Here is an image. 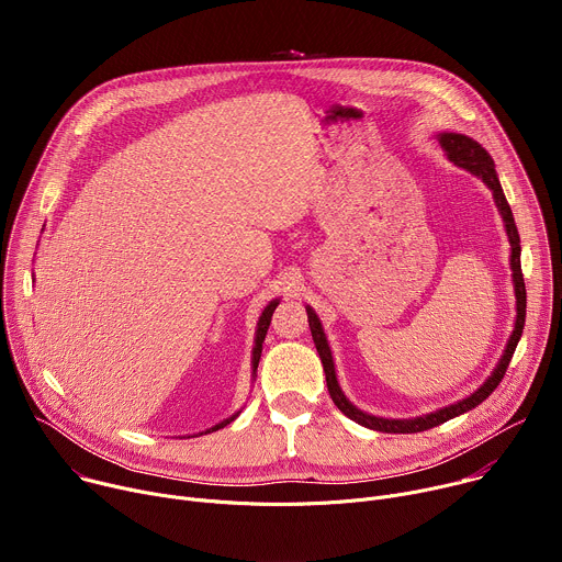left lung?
Returning <instances> with one entry per match:
<instances>
[{
    "label": "left lung",
    "instance_id": "1",
    "mask_svg": "<svg viewBox=\"0 0 562 562\" xmlns=\"http://www.w3.org/2000/svg\"><path fill=\"white\" fill-rule=\"evenodd\" d=\"M445 155L449 162H453L456 167L469 171L471 176H475L477 180H483L487 184V189L492 191L494 195V202L498 206V213L505 222V231H507V237H509V247H512V256H509V267H512V282H514V293H516V323H514V331L507 340V347L498 360V364L494 367L492 375L480 384L471 395L458 400V403L453 405H447L442 409H436L431 414H425V416H416V418H382V416H373V414H367L362 409H358L351 400L345 395L340 382H338V373H336V362H334V353H331V347H329V340H327V334H325V327L323 323H319L317 313L306 304V315H308V327H311V336H313V342H315V349H317V356L319 360H323V367H325V375H327V386H329V393H331V400L336 403V407L347 416L351 418L353 423L367 427V429H373V431H382V434H418V431H427V429H434L456 416H462L471 409H475L480 403H485V400L494 393V389L501 384L509 362H512V356L518 347V340L522 336V327H525V315H527V291H525V280H522V269H520V235H518V228H516V222H514V213L507 204V198L503 193V187H501V180H498V173H496V165L492 155L480 146L473 137L469 135H462V133H438L436 135Z\"/></svg>",
    "mask_w": 562,
    "mask_h": 562
}]
</instances>
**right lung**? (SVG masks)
I'll list each match as a JSON object with an SVG mask.
<instances>
[{
    "instance_id": "obj_1",
    "label": "right lung",
    "mask_w": 562,
    "mask_h": 562,
    "mask_svg": "<svg viewBox=\"0 0 562 562\" xmlns=\"http://www.w3.org/2000/svg\"><path fill=\"white\" fill-rule=\"evenodd\" d=\"M278 304H280V297L271 300V302L265 306V311H262V315H260V319H258L256 345H254V353H251V378H254V380H256V375H258V362H260V356H262V342H265V338H267V329H269V325H271V315H273V311H276V306H278ZM237 416H239V412H237V414H233V416H228V418H224L222 423H217V425L209 427L206 431H200V434H193V436H204V434L217 431V429H222V427L231 425ZM189 438H191V436H189Z\"/></svg>"
}]
</instances>
